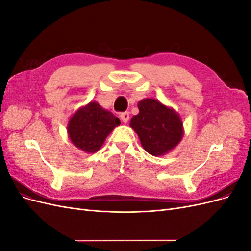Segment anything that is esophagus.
<instances>
[{"label": "esophagus", "instance_id": "34e87169", "mask_svg": "<svg viewBox=\"0 0 251 251\" xmlns=\"http://www.w3.org/2000/svg\"><path fill=\"white\" fill-rule=\"evenodd\" d=\"M120 118L121 120H123V123L126 124L128 119H130V114H128V112H125V113H121L120 114Z\"/></svg>", "mask_w": 251, "mask_h": 251}]
</instances>
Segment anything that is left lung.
<instances>
[{
	"mask_svg": "<svg viewBox=\"0 0 251 251\" xmlns=\"http://www.w3.org/2000/svg\"><path fill=\"white\" fill-rule=\"evenodd\" d=\"M138 109V115L132 117L130 126L138 135L142 148L155 157L170 153L184 135L179 114L154 98L140 100Z\"/></svg>",
	"mask_w": 251,
	"mask_h": 251,
	"instance_id": "1",
	"label": "left lung"
}]
</instances>
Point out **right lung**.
Listing matches in <instances>:
<instances>
[{
  "mask_svg": "<svg viewBox=\"0 0 251 251\" xmlns=\"http://www.w3.org/2000/svg\"><path fill=\"white\" fill-rule=\"evenodd\" d=\"M120 125L113 113L96 101H90L74 112L67 125L71 142L88 154L96 153L109 134Z\"/></svg>",
  "mask_w": 251,
  "mask_h": 251,
  "instance_id": "obj_1",
  "label": "right lung"
}]
</instances>
